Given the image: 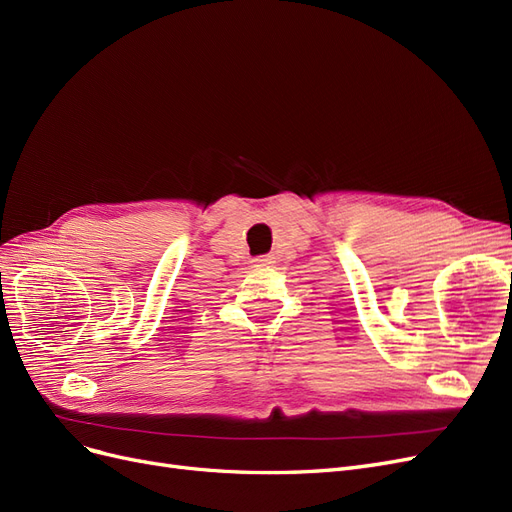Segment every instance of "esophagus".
<instances>
[{"mask_svg": "<svg viewBox=\"0 0 512 512\" xmlns=\"http://www.w3.org/2000/svg\"><path fill=\"white\" fill-rule=\"evenodd\" d=\"M253 263H255V266H270V263H274V257L272 255H261V257H255Z\"/></svg>", "mask_w": 512, "mask_h": 512, "instance_id": "obj_1", "label": "esophagus"}]
</instances>
